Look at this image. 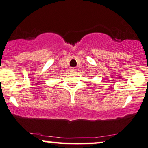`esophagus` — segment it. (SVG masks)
Wrapping results in <instances>:
<instances>
[{"mask_svg": "<svg viewBox=\"0 0 148 148\" xmlns=\"http://www.w3.org/2000/svg\"><path fill=\"white\" fill-rule=\"evenodd\" d=\"M70 71L71 73H76L77 72V69H75V68H71Z\"/></svg>", "mask_w": 148, "mask_h": 148, "instance_id": "esophagus-1", "label": "esophagus"}]
</instances>
